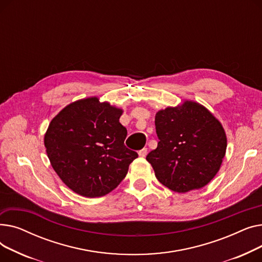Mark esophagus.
<instances>
[{"label": "esophagus", "mask_w": 262, "mask_h": 262, "mask_svg": "<svg viewBox=\"0 0 262 262\" xmlns=\"http://www.w3.org/2000/svg\"><path fill=\"white\" fill-rule=\"evenodd\" d=\"M138 154H139V156H140V157H145V156H146V154H147V148H146V147H144V148L140 149L139 152H138Z\"/></svg>", "instance_id": "obj_1"}]
</instances>
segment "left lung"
Masks as SVG:
<instances>
[{
    "instance_id": "1",
    "label": "left lung",
    "mask_w": 262,
    "mask_h": 262,
    "mask_svg": "<svg viewBox=\"0 0 262 262\" xmlns=\"http://www.w3.org/2000/svg\"><path fill=\"white\" fill-rule=\"evenodd\" d=\"M155 126L159 142L146 160L157 180L181 193L207 185L225 155L221 123L202 105L186 101L181 107L158 112Z\"/></svg>"
}]
</instances>
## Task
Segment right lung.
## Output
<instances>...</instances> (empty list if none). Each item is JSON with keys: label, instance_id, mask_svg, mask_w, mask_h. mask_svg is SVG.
Here are the masks:
<instances>
[{"label": "right lung", "instance_id": "add662e5", "mask_svg": "<svg viewBox=\"0 0 262 262\" xmlns=\"http://www.w3.org/2000/svg\"><path fill=\"white\" fill-rule=\"evenodd\" d=\"M122 110L84 99L63 108L45 136L48 157L60 180L76 193L103 196L126 176L138 154L124 144Z\"/></svg>", "mask_w": 262, "mask_h": 262}]
</instances>
